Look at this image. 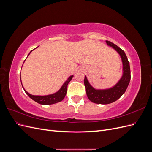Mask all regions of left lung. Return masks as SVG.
<instances>
[{
  "label": "left lung",
  "instance_id": "1",
  "mask_svg": "<svg viewBox=\"0 0 152 152\" xmlns=\"http://www.w3.org/2000/svg\"><path fill=\"white\" fill-rule=\"evenodd\" d=\"M106 42L110 46H112L113 49H115L121 55L123 63L124 70V73L121 79L111 89L106 90H96L89 84L86 76L84 78V85L86 94L89 99L93 103L104 104L113 103L118 98H120L126 92L131 79L129 62L128 61L125 53L117 45L110 42V41L107 40Z\"/></svg>",
  "mask_w": 152,
  "mask_h": 152
}]
</instances>
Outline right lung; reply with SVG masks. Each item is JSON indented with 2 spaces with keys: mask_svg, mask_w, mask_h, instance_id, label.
I'll return each mask as SVG.
<instances>
[{
  "mask_svg": "<svg viewBox=\"0 0 152 152\" xmlns=\"http://www.w3.org/2000/svg\"><path fill=\"white\" fill-rule=\"evenodd\" d=\"M30 53H29V54H30ZM72 77H73V75L70 76V77L68 78L67 80L65 82V83H64V84L61 87V88L59 89L57 92V93L53 94H50V95L43 96H34V95H31V94H29L28 92H26L25 89H24V91H25L26 94L28 95L31 99H32L34 101H35V102H36L37 103H38L39 104H45V105L54 104V103H56L61 102V101H62L64 99V98L65 97V95H66V92H67L68 84L69 82H70V80H72ZM20 79H21V78H20Z\"/></svg>",
  "mask_w": 152,
  "mask_h": 152,
  "instance_id": "right-lung-1",
  "label": "right lung"
}]
</instances>
